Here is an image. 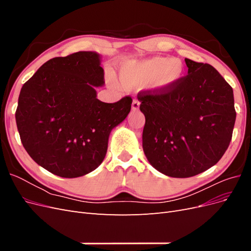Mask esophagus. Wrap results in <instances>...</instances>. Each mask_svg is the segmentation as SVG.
Instances as JSON below:
<instances>
[{"mask_svg":"<svg viewBox=\"0 0 251 251\" xmlns=\"http://www.w3.org/2000/svg\"><path fill=\"white\" fill-rule=\"evenodd\" d=\"M139 105H140V102L138 100H133V102H132V110L133 111H137L139 109Z\"/></svg>","mask_w":251,"mask_h":251,"instance_id":"34e87169","label":"esophagus"}]
</instances>
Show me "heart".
Masks as SVG:
<instances>
[{
	"label": "heart",
	"mask_w": 251,
	"mask_h": 251,
	"mask_svg": "<svg viewBox=\"0 0 251 251\" xmlns=\"http://www.w3.org/2000/svg\"><path fill=\"white\" fill-rule=\"evenodd\" d=\"M185 66L179 58L154 56L126 63L119 70V78L127 89L149 86L159 93L176 88L184 77Z\"/></svg>",
	"instance_id": "1"
}]
</instances>
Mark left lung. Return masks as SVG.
I'll return each mask as SVG.
<instances>
[{"label": "left lung", "mask_w": 251, "mask_h": 251, "mask_svg": "<svg viewBox=\"0 0 251 251\" xmlns=\"http://www.w3.org/2000/svg\"><path fill=\"white\" fill-rule=\"evenodd\" d=\"M187 75L166 93L138 94L146 117L142 148L166 176L188 178L214 166L228 148L235 121L232 88L214 67L185 58Z\"/></svg>", "instance_id": "left-lung-1"}]
</instances>
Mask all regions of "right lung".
I'll list each match as a JSON object with an SVG mask.
<instances>
[{"mask_svg": "<svg viewBox=\"0 0 251 251\" xmlns=\"http://www.w3.org/2000/svg\"><path fill=\"white\" fill-rule=\"evenodd\" d=\"M100 55L79 51L45 63L22 87L16 112L23 147L48 172L77 178L97 169L111 131L126 118L132 98L97 100L104 83Z\"/></svg>", "mask_w": 251, "mask_h": 251, "instance_id": "add662e5", "label": "right lung"}]
</instances>
